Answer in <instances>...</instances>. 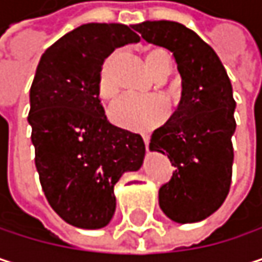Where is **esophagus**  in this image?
<instances>
[{"label":"esophagus","instance_id":"34e87169","mask_svg":"<svg viewBox=\"0 0 262 262\" xmlns=\"http://www.w3.org/2000/svg\"><path fill=\"white\" fill-rule=\"evenodd\" d=\"M142 139H144V144H145V147L148 148V142H150V136H148L147 133H142Z\"/></svg>","mask_w":262,"mask_h":262}]
</instances>
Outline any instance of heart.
<instances>
[{"label":"heart","instance_id":"b5f03b06","mask_svg":"<svg viewBox=\"0 0 262 262\" xmlns=\"http://www.w3.org/2000/svg\"><path fill=\"white\" fill-rule=\"evenodd\" d=\"M118 53H112L104 59L98 70L97 92L103 100H112L118 86L115 81V63ZM144 63L148 73L159 79L170 73V57L162 48H147L144 53ZM170 115L168 103L161 97H133L124 95L109 107V118L120 127L130 130H151L162 124Z\"/></svg>","mask_w":262,"mask_h":262}]
</instances>
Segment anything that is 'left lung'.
I'll use <instances>...</instances> for the list:
<instances>
[{
	"instance_id": "left-lung-1",
	"label": "left lung",
	"mask_w": 262,
	"mask_h": 262,
	"mask_svg": "<svg viewBox=\"0 0 262 262\" xmlns=\"http://www.w3.org/2000/svg\"><path fill=\"white\" fill-rule=\"evenodd\" d=\"M132 27L147 42L171 51L182 77L176 112L150 138V150L167 155L174 167L159 188V206L173 222H200L223 205L231 189L236 127L231 80L215 51L182 24Z\"/></svg>"
}]
</instances>
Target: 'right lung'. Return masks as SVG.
Instances as JSON below:
<instances>
[{
  "instance_id": "1",
  "label": "right lung",
  "mask_w": 262,
  "mask_h": 262,
  "mask_svg": "<svg viewBox=\"0 0 262 262\" xmlns=\"http://www.w3.org/2000/svg\"><path fill=\"white\" fill-rule=\"evenodd\" d=\"M132 28L91 23L67 33L42 54L30 88L28 123L42 191L67 223L81 229L111 222L115 183L139 170L145 153L141 135L106 118L97 92L104 59L139 40Z\"/></svg>"
}]
</instances>
